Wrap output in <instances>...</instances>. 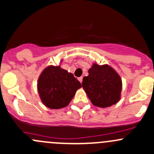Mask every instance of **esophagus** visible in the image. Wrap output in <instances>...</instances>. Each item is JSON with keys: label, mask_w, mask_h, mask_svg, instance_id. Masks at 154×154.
Instances as JSON below:
<instances>
[{"label": "esophagus", "mask_w": 154, "mask_h": 154, "mask_svg": "<svg viewBox=\"0 0 154 154\" xmlns=\"http://www.w3.org/2000/svg\"><path fill=\"white\" fill-rule=\"evenodd\" d=\"M78 80H79V81H80V82H82V77H79V78H78Z\"/></svg>", "instance_id": "obj_1"}]
</instances>
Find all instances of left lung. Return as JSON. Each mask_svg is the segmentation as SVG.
<instances>
[{"label":"left lung","instance_id":"1","mask_svg":"<svg viewBox=\"0 0 154 154\" xmlns=\"http://www.w3.org/2000/svg\"><path fill=\"white\" fill-rule=\"evenodd\" d=\"M82 85L91 102L96 106H111L120 99L122 80L108 65L94 64L88 70V76L82 79Z\"/></svg>","mask_w":154,"mask_h":154}]
</instances>
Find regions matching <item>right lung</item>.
<instances>
[{"label":"right lung","instance_id":"add662e5","mask_svg":"<svg viewBox=\"0 0 154 154\" xmlns=\"http://www.w3.org/2000/svg\"><path fill=\"white\" fill-rule=\"evenodd\" d=\"M81 87V83L72 73L60 66H48L42 72L38 82V89L42 102L51 109L67 106L76 91Z\"/></svg>","mask_w":154,"mask_h":154}]
</instances>
